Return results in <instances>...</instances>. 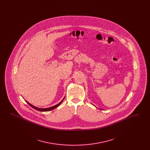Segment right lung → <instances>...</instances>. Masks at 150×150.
<instances>
[{
  "mask_svg": "<svg viewBox=\"0 0 150 150\" xmlns=\"http://www.w3.org/2000/svg\"><path fill=\"white\" fill-rule=\"evenodd\" d=\"M64 98L63 99V100H62L61 102H59L58 104H57L56 105H55V106H52V107H50V108H38V107H35V106H33L32 105H31L30 103H29L28 102H27V101H26V102L29 104V105H30V106H31L33 108H34V109H35V110H38V111H51V110H53V109L56 108L58 107L59 105H60L62 103V102H63V100H64Z\"/></svg>",
  "mask_w": 150,
  "mask_h": 150,
  "instance_id": "1",
  "label": "right lung"
}]
</instances>
